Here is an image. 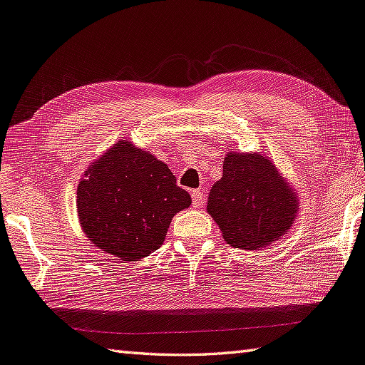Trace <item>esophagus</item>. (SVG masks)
<instances>
[{
    "instance_id": "esophagus-1",
    "label": "esophagus",
    "mask_w": 365,
    "mask_h": 365,
    "mask_svg": "<svg viewBox=\"0 0 365 365\" xmlns=\"http://www.w3.org/2000/svg\"><path fill=\"white\" fill-rule=\"evenodd\" d=\"M204 202H205V200H204L202 191H200V190H193V191H191V204H193L195 209L204 207Z\"/></svg>"
}]
</instances>
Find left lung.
Returning a JSON list of instances; mask_svg holds the SVG:
<instances>
[{"instance_id": "obj_1", "label": "left lung", "mask_w": 365, "mask_h": 365, "mask_svg": "<svg viewBox=\"0 0 365 365\" xmlns=\"http://www.w3.org/2000/svg\"><path fill=\"white\" fill-rule=\"evenodd\" d=\"M297 210L295 190L267 156L236 151L225 156L223 175L212 185L207 212L230 246L267 247L290 230Z\"/></svg>"}]
</instances>
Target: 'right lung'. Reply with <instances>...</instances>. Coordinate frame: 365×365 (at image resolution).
<instances>
[{"instance_id": "obj_1", "label": "right lung", "mask_w": 365, "mask_h": 365, "mask_svg": "<svg viewBox=\"0 0 365 365\" xmlns=\"http://www.w3.org/2000/svg\"><path fill=\"white\" fill-rule=\"evenodd\" d=\"M187 190L163 161L119 140L92 163L78 185L76 210L96 247L135 262L161 247L177 212L190 207Z\"/></svg>"}]
</instances>
